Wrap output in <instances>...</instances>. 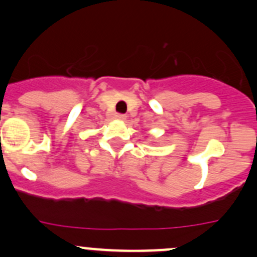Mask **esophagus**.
Masks as SVG:
<instances>
[{
  "mask_svg": "<svg viewBox=\"0 0 257 257\" xmlns=\"http://www.w3.org/2000/svg\"><path fill=\"white\" fill-rule=\"evenodd\" d=\"M116 118L121 121H125L126 120V116L122 115V113H116Z\"/></svg>",
  "mask_w": 257,
  "mask_h": 257,
  "instance_id": "obj_1",
  "label": "esophagus"
}]
</instances>
